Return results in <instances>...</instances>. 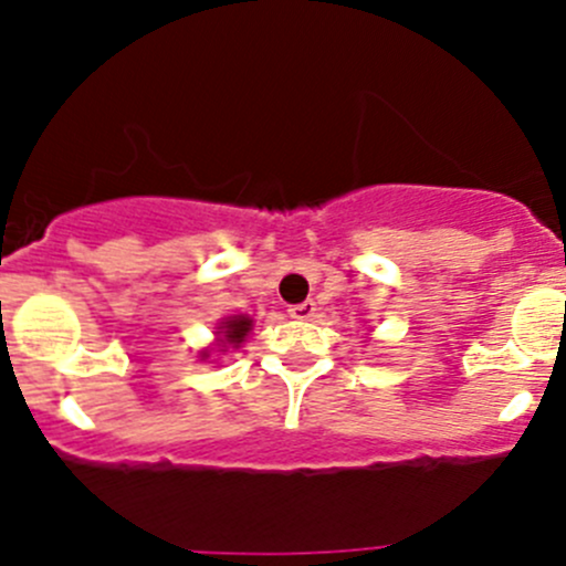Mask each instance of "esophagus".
Returning <instances> with one entry per match:
<instances>
[{
  "label": "esophagus",
  "mask_w": 566,
  "mask_h": 566,
  "mask_svg": "<svg viewBox=\"0 0 566 566\" xmlns=\"http://www.w3.org/2000/svg\"><path fill=\"white\" fill-rule=\"evenodd\" d=\"M287 312H290V317H295V321H312L317 312V306H315V301H304V304H293Z\"/></svg>",
  "instance_id": "34e87169"
}]
</instances>
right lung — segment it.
Returning a JSON list of instances; mask_svg holds the SVG:
<instances>
[{
  "label": "right lung",
  "mask_w": 566,
  "mask_h": 566,
  "mask_svg": "<svg viewBox=\"0 0 566 566\" xmlns=\"http://www.w3.org/2000/svg\"><path fill=\"white\" fill-rule=\"evenodd\" d=\"M251 326H254V321H251L249 315L223 317L221 326H218V345H221V350L240 348V343L249 337ZM201 356H210V354H201Z\"/></svg>",
  "instance_id": "obj_1"
}]
</instances>
